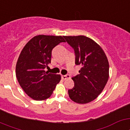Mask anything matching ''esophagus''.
I'll use <instances>...</instances> for the list:
<instances>
[{"instance_id":"esophagus-1","label":"esophagus","mask_w":130,"mask_h":130,"mask_svg":"<svg viewBox=\"0 0 130 130\" xmlns=\"http://www.w3.org/2000/svg\"><path fill=\"white\" fill-rule=\"evenodd\" d=\"M69 78H70V76L69 75H62V79L65 80L66 79H69Z\"/></svg>"}]
</instances>
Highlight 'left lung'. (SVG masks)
<instances>
[{"mask_svg": "<svg viewBox=\"0 0 130 130\" xmlns=\"http://www.w3.org/2000/svg\"><path fill=\"white\" fill-rule=\"evenodd\" d=\"M75 54V64L81 65L79 74L72 78L74 87L68 90L70 99L77 104H88L103 91L109 79V65L102 48L85 36H64Z\"/></svg>", "mask_w": 130, "mask_h": 130, "instance_id": "left-lung-1", "label": "left lung"}]
</instances>
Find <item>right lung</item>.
<instances>
[{"instance_id": "add662e5", "label": "right lung", "mask_w": 130, "mask_h": 130, "mask_svg": "<svg viewBox=\"0 0 130 130\" xmlns=\"http://www.w3.org/2000/svg\"><path fill=\"white\" fill-rule=\"evenodd\" d=\"M60 42H65L61 36H36L27 42L19 55L16 77L23 90L34 100L49 98L61 79L59 74L44 70L51 63L53 49Z\"/></svg>"}]
</instances>
